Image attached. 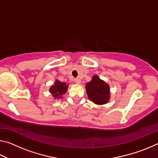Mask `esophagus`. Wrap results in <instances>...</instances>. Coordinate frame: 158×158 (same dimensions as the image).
Listing matches in <instances>:
<instances>
[{"instance_id":"esophagus-1","label":"esophagus","mask_w":158,"mask_h":158,"mask_svg":"<svg viewBox=\"0 0 158 158\" xmlns=\"http://www.w3.org/2000/svg\"><path fill=\"white\" fill-rule=\"evenodd\" d=\"M74 81H75V83L77 84H81V79H80L79 78H76L75 79H74Z\"/></svg>"}]
</instances>
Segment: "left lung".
Segmentation results:
<instances>
[{
    "instance_id": "obj_1",
    "label": "left lung",
    "mask_w": 158,
    "mask_h": 158,
    "mask_svg": "<svg viewBox=\"0 0 158 158\" xmlns=\"http://www.w3.org/2000/svg\"><path fill=\"white\" fill-rule=\"evenodd\" d=\"M85 89L89 100L95 105H105L110 100L109 85L98 75L93 76L91 81L87 83Z\"/></svg>"
}]
</instances>
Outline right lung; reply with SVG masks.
Instances as JSON below:
<instances>
[{
    "label": "right lung",
    "instance_id": "obj_1",
    "mask_svg": "<svg viewBox=\"0 0 158 158\" xmlns=\"http://www.w3.org/2000/svg\"><path fill=\"white\" fill-rule=\"evenodd\" d=\"M68 85L65 82H61L58 79H56L54 84L49 89V93L55 100L63 98V95L68 91Z\"/></svg>",
    "mask_w": 158,
    "mask_h": 158
}]
</instances>
